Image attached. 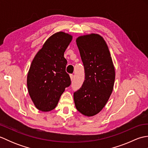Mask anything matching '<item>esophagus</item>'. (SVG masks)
I'll return each instance as SVG.
<instances>
[{
  "mask_svg": "<svg viewBox=\"0 0 148 148\" xmlns=\"http://www.w3.org/2000/svg\"><path fill=\"white\" fill-rule=\"evenodd\" d=\"M70 77H71V81L73 80V79H74V75L73 74H70Z\"/></svg>",
  "mask_w": 148,
  "mask_h": 148,
  "instance_id": "1",
  "label": "esophagus"
}]
</instances>
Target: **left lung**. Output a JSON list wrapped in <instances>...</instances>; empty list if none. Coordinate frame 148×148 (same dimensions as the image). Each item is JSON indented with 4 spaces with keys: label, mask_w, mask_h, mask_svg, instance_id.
Wrapping results in <instances>:
<instances>
[{
    "label": "left lung",
    "mask_w": 148,
    "mask_h": 148,
    "mask_svg": "<svg viewBox=\"0 0 148 148\" xmlns=\"http://www.w3.org/2000/svg\"><path fill=\"white\" fill-rule=\"evenodd\" d=\"M76 44L85 79L74 93L75 106L81 114L93 116L101 111L111 95L115 79L114 65L108 46L99 34L78 37Z\"/></svg>",
    "instance_id": "left-lung-1"
}]
</instances>
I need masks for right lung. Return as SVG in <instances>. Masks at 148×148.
<instances>
[{"label": "right lung", "instance_id": "1", "mask_svg": "<svg viewBox=\"0 0 148 148\" xmlns=\"http://www.w3.org/2000/svg\"><path fill=\"white\" fill-rule=\"evenodd\" d=\"M72 39L71 35L65 32L54 34L46 40L30 65L28 91L40 111L55 109L65 88L71 85L70 76L65 71L67 62L64 56Z\"/></svg>", "mask_w": 148, "mask_h": 148}]
</instances>
